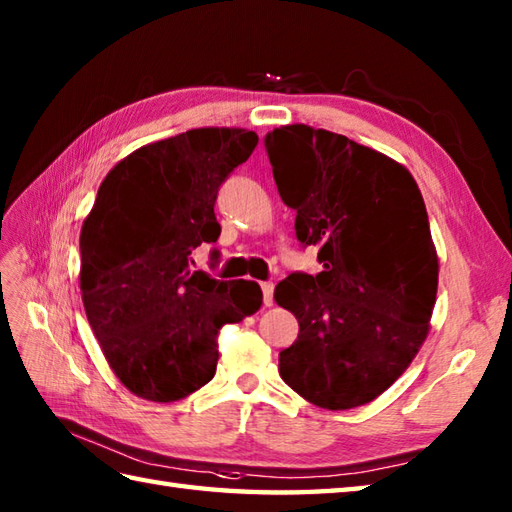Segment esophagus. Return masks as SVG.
<instances>
[{"label":"esophagus","mask_w":512,"mask_h":512,"mask_svg":"<svg viewBox=\"0 0 512 512\" xmlns=\"http://www.w3.org/2000/svg\"><path fill=\"white\" fill-rule=\"evenodd\" d=\"M262 290H264V306L266 308H270L275 303V297H273V292H275V284L273 281H264L262 284Z\"/></svg>","instance_id":"34e87169"}]
</instances>
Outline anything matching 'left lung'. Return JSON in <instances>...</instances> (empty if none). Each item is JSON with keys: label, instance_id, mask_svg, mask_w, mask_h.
<instances>
[{"label": "left lung", "instance_id": "8db88e82", "mask_svg": "<svg viewBox=\"0 0 512 512\" xmlns=\"http://www.w3.org/2000/svg\"><path fill=\"white\" fill-rule=\"evenodd\" d=\"M264 143L297 239L323 264L275 288L299 321L279 374L312 405L361 407L394 385L429 334L438 253L422 193L400 162L341 134L286 125Z\"/></svg>", "mask_w": 512, "mask_h": 512}]
</instances>
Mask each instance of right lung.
Listing matches in <instances>:
<instances>
[{"label": "right lung", "mask_w": 512, "mask_h": 512, "mask_svg": "<svg viewBox=\"0 0 512 512\" xmlns=\"http://www.w3.org/2000/svg\"><path fill=\"white\" fill-rule=\"evenodd\" d=\"M257 134L200 127L136 149L107 173L81 228V295L118 380L138 398H187L215 376L217 334L255 314V281L191 270L220 237L215 200Z\"/></svg>", "instance_id": "obj_1"}]
</instances>
